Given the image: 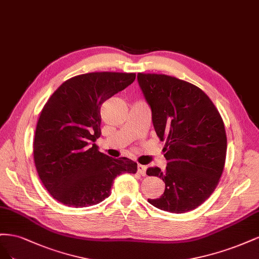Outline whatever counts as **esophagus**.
I'll use <instances>...</instances> for the list:
<instances>
[{
	"label": "esophagus",
	"mask_w": 259,
	"mask_h": 259,
	"mask_svg": "<svg viewBox=\"0 0 259 259\" xmlns=\"http://www.w3.org/2000/svg\"><path fill=\"white\" fill-rule=\"evenodd\" d=\"M146 169H147V166L146 165H143V164H139L138 165V172L141 174V175H146Z\"/></svg>",
	"instance_id": "esophagus-1"
}]
</instances>
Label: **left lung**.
Wrapping results in <instances>:
<instances>
[{
  "label": "left lung",
  "mask_w": 259,
  "mask_h": 259,
  "mask_svg": "<svg viewBox=\"0 0 259 259\" xmlns=\"http://www.w3.org/2000/svg\"><path fill=\"white\" fill-rule=\"evenodd\" d=\"M152 110L158 138L165 141V171L148 168L162 179L164 193L148 202L170 213L194 210L212 195L225 165L227 138L221 114L197 86L164 74H138Z\"/></svg>",
  "instance_id": "8db88e82"
}]
</instances>
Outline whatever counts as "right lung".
I'll use <instances>...</instances> for the list:
<instances>
[{"label":"right lung","instance_id":"1","mask_svg":"<svg viewBox=\"0 0 259 259\" xmlns=\"http://www.w3.org/2000/svg\"><path fill=\"white\" fill-rule=\"evenodd\" d=\"M136 79V73L94 72L74 76L58 88L40 112L33 157L38 177L54 199L85 207L111 195L121 173H136L137 162L99 152L101 105Z\"/></svg>","mask_w":259,"mask_h":259}]
</instances>
